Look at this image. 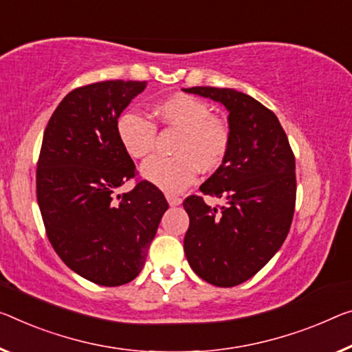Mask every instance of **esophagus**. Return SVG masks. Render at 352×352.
I'll return each mask as SVG.
<instances>
[{
  "mask_svg": "<svg viewBox=\"0 0 352 352\" xmlns=\"http://www.w3.org/2000/svg\"><path fill=\"white\" fill-rule=\"evenodd\" d=\"M166 201H168L170 206H179V204L182 203V199L177 197V195H173V193H166Z\"/></svg>",
  "mask_w": 352,
  "mask_h": 352,
  "instance_id": "esophagus-1",
  "label": "esophagus"
}]
</instances>
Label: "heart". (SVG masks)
<instances>
[{"label": "heart", "mask_w": 352, "mask_h": 352, "mask_svg": "<svg viewBox=\"0 0 352 352\" xmlns=\"http://www.w3.org/2000/svg\"><path fill=\"white\" fill-rule=\"evenodd\" d=\"M164 126L181 132L173 149L175 157H151L142 165V176L165 192H181L195 182L198 168L214 171L230 151L231 131L212 108L190 94H175L154 108ZM120 143L132 159H143L155 144L154 122L142 113L126 110L116 121Z\"/></svg>", "instance_id": "1"}]
</instances>
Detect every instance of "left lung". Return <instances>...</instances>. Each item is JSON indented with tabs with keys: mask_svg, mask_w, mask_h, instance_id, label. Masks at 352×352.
Returning a JSON list of instances; mask_svg holds the SVG:
<instances>
[{
	"mask_svg": "<svg viewBox=\"0 0 352 352\" xmlns=\"http://www.w3.org/2000/svg\"><path fill=\"white\" fill-rule=\"evenodd\" d=\"M228 110L231 144L203 195L223 198L210 208L198 195L184 199L190 225L184 252L193 272L231 288L266 266L288 236L296 206V159L277 116L253 97L230 88H184Z\"/></svg>",
	"mask_w": 352,
	"mask_h": 352,
	"instance_id": "left-lung-1",
	"label": "left lung"
}]
</instances>
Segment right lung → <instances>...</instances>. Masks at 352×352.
Listing matches in <instances>:
<instances>
[{
  "mask_svg": "<svg viewBox=\"0 0 352 352\" xmlns=\"http://www.w3.org/2000/svg\"><path fill=\"white\" fill-rule=\"evenodd\" d=\"M146 82L107 80L64 97L48 121L36 171L37 203L48 241L66 266L96 285L120 286L142 272L168 203L140 181L116 121Z\"/></svg>",
  "mask_w": 352,
  "mask_h": 352,
  "instance_id": "1",
  "label": "right lung"
}]
</instances>
